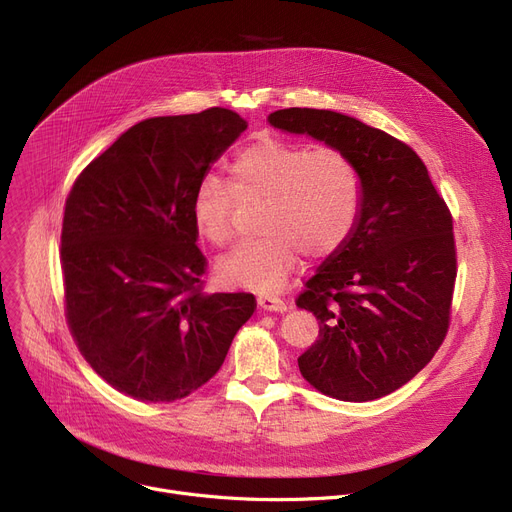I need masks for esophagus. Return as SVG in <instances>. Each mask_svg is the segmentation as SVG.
Listing matches in <instances>:
<instances>
[{"label": "esophagus", "instance_id": "esophagus-1", "mask_svg": "<svg viewBox=\"0 0 512 512\" xmlns=\"http://www.w3.org/2000/svg\"><path fill=\"white\" fill-rule=\"evenodd\" d=\"M257 305H259L263 311H272V313H284V311H288V305H286L282 299L274 297V294H259V297H257Z\"/></svg>", "mask_w": 512, "mask_h": 512}]
</instances>
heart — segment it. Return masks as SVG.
Returning <instances> with one entry per match:
<instances>
[{
	"mask_svg": "<svg viewBox=\"0 0 512 512\" xmlns=\"http://www.w3.org/2000/svg\"><path fill=\"white\" fill-rule=\"evenodd\" d=\"M234 195L263 199L259 230L265 234L224 255L218 276L228 286L276 292L303 251L330 257L353 236L363 209V176L342 149L257 139L234 155L230 184L205 174L195 186L193 224L213 245H226L234 234Z\"/></svg>",
	"mask_w": 512,
	"mask_h": 512,
	"instance_id": "obj_1",
	"label": "heart"
}]
</instances>
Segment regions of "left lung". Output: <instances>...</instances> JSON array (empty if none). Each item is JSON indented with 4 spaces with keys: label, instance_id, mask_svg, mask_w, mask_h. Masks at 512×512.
Segmentation results:
<instances>
[{
    "label": "left lung",
    "instance_id": "left-lung-1",
    "mask_svg": "<svg viewBox=\"0 0 512 512\" xmlns=\"http://www.w3.org/2000/svg\"><path fill=\"white\" fill-rule=\"evenodd\" d=\"M267 122L342 149L361 170L359 224L297 301L319 319L299 369L332 398H382L415 378L446 336L456 278L450 211L419 155L384 130L311 107Z\"/></svg>",
    "mask_w": 512,
    "mask_h": 512
}]
</instances>
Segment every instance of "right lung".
<instances>
[{"instance_id":"right-lung-1","label":"right lung","mask_w":512,"mask_h":512,"mask_svg":"<svg viewBox=\"0 0 512 512\" xmlns=\"http://www.w3.org/2000/svg\"><path fill=\"white\" fill-rule=\"evenodd\" d=\"M224 107L134 124L83 170L66 199V317L101 378L143 402L209 382L253 315L249 292L201 290L197 182L247 130Z\"/></svg>"}]
</instances>
